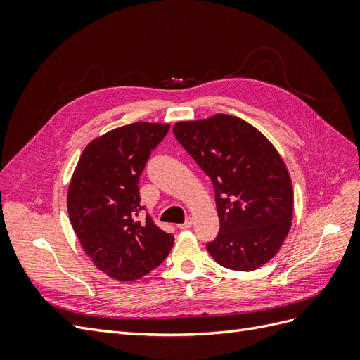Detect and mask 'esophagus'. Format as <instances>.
Returning a JSON list of instances; mask_svg holds the SVG:
<instances>
[{
    "instance_id": "esophagus-1",
    "label": "esophagus",
    "mask_w": 360,
    "mask_h": 360,
    "mask_svg": "<svg viewBox=\"0 0 360 360\" xmlns=\"http://www.w3.org/2000/svg\"><path fill=\"white\" fill-rule=\"evenodd\" d=\"M192 224H193V219H192V217H188L186 221L179 225V228H180V230H188V228L192 226Z\"/></svg>"
}]
</instances>
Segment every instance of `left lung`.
Returning <instances> with one entry per match:
<instances>
[{
	"label": "left lung",
	"instance_id": "obj_1",
	"mask_svg": "<svg viewBox=\"0 0 360 360\" xmlns=\"http://www.w3.org/2000/svg\"><path fill=\"white\" fill-rule=\"evenodd\" d=\"M214 188L219 234L207 243L216 263L249 271L279 250L292 219V186L276 148L245 120L216 114L172 129Z\"/></svg>",
	"mask_w": 360,
	"mask_h": 360
}]
</instances>
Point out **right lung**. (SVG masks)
I'll list each match as a JSON object with an SVG mask.
<instances>
[{"label":"right lung","instance_id":"1","mask_svg":"<svg viewBox=\"0 0 360 360\" xmlns=\"http://www.w3.org/2000/svg\"><path fill=\"white\" fill-rule=\"evenodd\" d=\"M169 124L132 123L93 139L85 147L69 184L68 210L85 254L103 274L135 281L156 269L169 254L174 237L144 209L139 176Z\"/></svg>","mask_w":360,"mask_h":360}]
</instances>
